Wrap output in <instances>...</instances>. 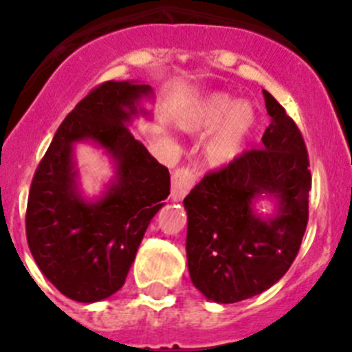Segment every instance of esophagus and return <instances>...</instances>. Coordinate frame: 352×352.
Instances as JSON below:
<instances>
[{
  "mask_svg": "<svg viewBox=\"0 0 352 352\" xmlns=\"http://www.w3.org/2000/svg\"><path fill=\"white\" fill-rule=\"evenodd\" d=\"M195 182H197V173L190 167H182V169L174 170L173 178H170V197H173V201H182L190 192Z\"/></svg>",
  "mask_w": 352,
  "mask_h": 352,
  "instance_id": "1",
  "label": "esophagus"
}]
</instances>
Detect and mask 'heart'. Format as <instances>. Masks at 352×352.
Listing matches in <instances>:
<instances>
[{"mask_svg": "<svg viewBox=\"0 0 352 352\" xmlns=\"http://www.w3.org/2000/svg\"><path fill=\"white\" fill-rule=\"evenodd\" d=\"M217 124L219 126L206 142L204 153L210 164L222 166L243 151L256 126V113L248 104H238L232 96L217 93L182 120L186 130H210Z\"/></svg>", "mask_w": 352, "mask_h": 352, "instance_id": "heart-1", "label": "heart"}]
</instances>
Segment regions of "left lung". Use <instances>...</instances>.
<instances>
[{"label": "left lung", "instance_id": "1", "mask_svg": "<svg viewBox=\"0 0 352 352\" xmlns=\"http://www.w3.org/2000/svg\"><path fill=\"white\" fill-rule=\"evenodd\" d=\"M272 123L261 148L208 173L185 197L186 259L192 284L217 303H236L280 280L296 259L309 222L312 176L300 129L263 91ZM264 193L277 214L263 219L251 203Z\"/></svg>", "mask_w": 352, "mask_h": 352}]
</instances>
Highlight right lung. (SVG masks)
I'll list each match as a JSON object with an SVG mask.
<instances>
[{"mask_svg":"<svg viewBox=\"0 0 352 352\" xmlns=\"http://www.w3.org/2000/svg\"><path fill=\"white\" fill-rule=\"evenodd\" d=\"M148 95L151 88L138 80L93 88L65 118L35 170L28 245L40 272L70 300L93 303L123 287L142 236L169 195L167 167L125 126ZM79 140L95 142L117 162V176L93 204L76 188L73 144Z\"/></svg>","mask_w":352,"mask_h":352,"instance_id":"right-lung-1","label":"right lung"}]
</instances>
